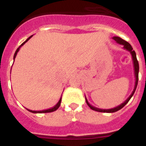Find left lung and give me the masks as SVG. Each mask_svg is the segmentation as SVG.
Segmentation results:
<instances>
[{"label": "left lung", "mask_w": 146, "mask_h": 146, "mask_svg": "<svg viewBox=\"0 0 146 146\" xmlns=\"http://www.w3.org/2000/svg\"><path fill=\"white\" fill-rule=\"evenodd\" d=\"M113 39H114L115 41V42H116L118 44H119L123 45V49H124V50H126L127 51H129V52H130V54H131V58H132V61H133L134 72H135V87H134L133 91L131 92V95H130V96L127 98V99H126V101L123 102L122 104H121L120 105H118V106L115 107V108H112V109H100V108H96V107L92 106V105H91V104H90L88 102L87 99H86V103H87V104L88 105L89 108H91V110H95V111H97V112H101V113H115V112H116V111H118V110H121V108H123V107H124L125 105L127 104V103H128V102L129 101L130 99H131V98L132 97V96L134 95L135 90H136V88H137V83H138L139 64H138V61H137V60L136 53H135V50H133V48L131 47V44H130L129 43H128V42H126L125 40L122 39V38H120V37L113 36Z\"/></svg>", "instance_id": "8db88e82"}]
</instances>
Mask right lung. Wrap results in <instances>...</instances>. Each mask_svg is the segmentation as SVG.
<instances>
[{"label": "right lung", "instance_id": "obj_1", "mask_svg": "<svg viewBox=\"0 0 146 146\" xmlns=\"http://www.w3.org/2000/svg\"><path fill=\"white\" fill-rule=\"evenodd\" d=\"M32 36H33V35H32V36H30V37H28V38H27L26 40H25V42H23V43L21 45H20V47H18L17 49L16 52H15V55H14V61H15V58H16L17 54V52H19V50H20V47H21L22 46H23V45L25 44L26 43V42H28V40H29L30 38H31ZM60 102H61V97L60 98V99H59V101L58 102V103H57V104H55V106L52 107V108H49V109H47V110H38V111H36V110H31L27 109V108H26V109L28 110V111H29V112H31V113H51V112L55 111V110H57L58 108H59V107H60Z\"/></svg>", "mask_w": 146, "mask_h": 146}]
</instances>
